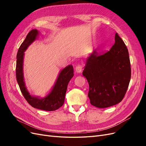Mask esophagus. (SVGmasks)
Segmentation results:
<instances>
[{
  "label": "esophagus",
  "instance_id": "obj_1",
  "mask_svg": "<svg viewBox=\"0 0 146 146\" xmlns=\"http://www.w3.org/2000/svg\"><path fill=\"white\" fill-rule=\"evenodd\" d=\"M82 68H83V66L80 64H78L76 66V71L77 73H80L82 71Z\"/></svg>",
  "mask_w": 146,
  "mask_h": 146
}]
</instances>
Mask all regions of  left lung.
I'll return each mask as SVG.
<instances>
[{"mask_svg": "<svg viewBox=\"0 0 146 146\" xmlns=\"http://www.w3.org/2000/svg\"><path fill=\"white\" fill-rule=\"evenodd\" d=\"M82 74L89 84L92 105L104 108L121 102L129 87L131 67L127 46L117 33L110 51L99 55L94 50L88 57Z\"/></svg>", "mask_w": 146, "mask_h": 146, "instance_id": "8db88e82", "label": "left lung"}]
</instances>
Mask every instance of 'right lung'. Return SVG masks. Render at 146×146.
<instances>
[{"mask_svg":"<svg viewBox=\"0 0 146 146\" xmlns=\"http://www.w3.org/2000/svg\"><path fill=\"white\" fill-rule=\"evenodd\" d=\"M38 35L39 32L36 29L32 30L19 48L16 57V80L22 94L32 107L48 111H55L64 104L68 85L74 76V69L72 65H68L61 70L51 91L44 98H39L38 97L31 95L24 82L23 61L25 51L31 44L36 40Z\"/></svg>","mask_w":146,"mask_h":146,"instance_id":"obj_1","label":"right lung"}]
</instances>
